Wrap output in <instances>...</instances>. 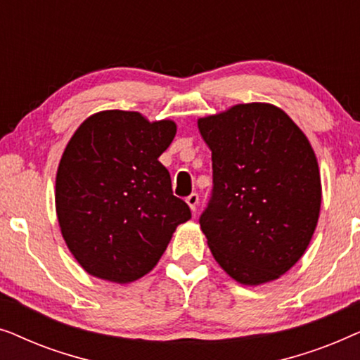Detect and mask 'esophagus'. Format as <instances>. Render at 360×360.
<instances>
[{
    "instance_id": "esophagus-1",
    "label": "esophagus",
    "mask_w": 360,
    "mask_h": 360,
    "mask_svg": "<svg viewBox=\"0 0 360 360\" xmlns=\"http://www.w3.org/2000/svg\"><path fill=\"white\" fill-rule=\"evenodd\" d=\"M198 200H200V196L196 193H191L190 196H186V203H188L190 210L193 211V213L196 211V206H198Z\"/></svg>"
}]
</instances>
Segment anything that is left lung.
<instances>
[{"label":"left lung","mask_w":360,"mask_h":360,"mask_svg":"<svg viewBox=\"0 0 360 360\" xmlns=\"http://www.w3.org/2000/svg\"><path fill=\"white\" fill-rule=\"evenodd\" d=\"M213 191L200 216L211 254L243 285L272 282L302 259L316 229L321 179L314 150L269 103L200 117Z\"/></svg>","instance_id":"obj_1"}]
</instances>
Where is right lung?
<instances>
[{
    "label": "right lung",
    "mask_w": 360,
    "mask_h": 360,
    "mask_svg": "<svg viewBox=\"0 0 360 360\" xmlns=\"http://www.w3.org/2000/svg\"><path fill=\"white\" fill-rule=\"evenodd\" d=\"M175 132L170 120L108 110L86 117L68 141L56 179L57 218L67 248L93 277H144L191 218L159 162Z\"/></svg>",
    "instance_id": "right-lung-1"
}]
</instances>
